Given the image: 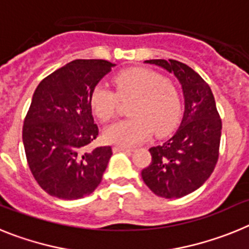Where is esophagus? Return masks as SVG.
I'll return each mask as SVG.
<instances>
[{
  "mask_svg": "<svg viewBox=\"0 0 249 249\" xmlns=\"http://www.w3.org/2000/svg\"><path fill=\"white\" fill-rule=\"evenodd\" d=\"M114 152H132L133 148H129V147H124V146H114L113 147Z\"/></svg>",
  "mask_w": 249,
  "mask_h": 249,
  "instance_id": "obj_1",
  "label": "esophagus"
}]
</instances>
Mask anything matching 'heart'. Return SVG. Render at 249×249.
Segmentation results:
<instances>
[{
  "instance_id": "1",
  "label": "heart",
  "mask_w": 249,
  "mask_h": 249,
  "mask_svg": "<svg viewBox=\"0 0 249 249\" xmlns=\"http://www.w3.org/2000/svg\"><path fill=\"white\" fill-rule=\"evenodd\" d=\"M116 91L105 85L92 89L89 103L94 114L109 121L117 113L121 101H131V117L113 123L105 131L107 142L135 146L155 135H168L179 122L182 100L179 91L160 73L146 68H131L113 77Z\"/></svg>"
}]
</instances>
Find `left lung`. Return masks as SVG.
I'll list each match as a JSON object with an SVG mask.
<instances>
[{"label":"left lung","instance_id":"obj_1","mask_svg":"<svg viewBox=\"0 0 249 249\" xmlns=\"http://www.w3.org/2000/svg\"><path fill=\"white\" fill-rule=\"evenodd\" d=\"M147 63L173 72L184 94V114L172 137L151 147V163L142 169L149 190L163 198H181L198 190L217 164L222 120L208 83L192 68L176 59H149Z\"/></svg>","mask_w":249,"mask_h":249}]
</instances>
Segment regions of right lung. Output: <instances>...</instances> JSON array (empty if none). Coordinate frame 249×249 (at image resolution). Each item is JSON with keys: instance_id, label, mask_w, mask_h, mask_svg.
Masks as SVG:
<instances>
[{"instance_id": "obj_1", "label": "right lung", "mask_w": 249, "mask_h": 249, "mask_svg": "<svg viewBox=\"0 0 249 249\" xmlns=\"http://www.w3.org/2000/svg\"><path fill=\"white\" fill-rule=\"evenodd\" d=\"M113 66L106 59H74L37 86L22 140L31 172L50 196L83 198L102 181L112 147L87 149L98 136L89 96Z\"/></svg>"}]
</instances>
